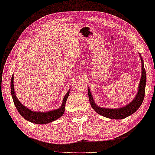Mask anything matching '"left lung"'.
<instances>
[{"label": "left lung", "instance_id": "obj_1", "mask_svg": "<svg viewBox=\"0 0 155 155\" xmlns=\"http://www.w3.org/2000/svg\"><path fill=\"white\" fill-rule=\"evenodd\" d=\"M140 59H141V78L140 80L139 85H138V92L136 95L135 98L129 103L128 104L124 106V107H120L118 108H106L100 107L95 104L93 98L91 94V91L89 87H87L88 90V97L90 103L92 108L96 111L98 114L103 115L106 117L110 119H115V120H120L125 118V117L132 115L134 113L137 111L138 108L140 107L142 104L143 101L145 92V85H146V72H145L144 66H143V58L140 54Z\"/></svg>", "mask_w": 155, "mask_h": 155}]
</instances>
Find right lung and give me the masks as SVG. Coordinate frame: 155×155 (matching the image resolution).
Returning a JSON list of instances; mask_svg holds the SVG:
<instances>
[{"mask_svg":"<svg viewBox=\"0 0 155 155\" xmlns=\"http://www.w3.org/2000/svg\"><path fill=\"white\" fill-rule=\"evenodd\" d=\"M10 88L14 104H15L18 112L26 120L35 124H47L61 117L64 114V110H65V103L68 100L69 94H70V91H69L64 97L61 107L58 109L47 112H38L30 110L18 101L17 97L15 94V88H14V75L12 76Z\"/></svg>","mask_w":155,"mask_h":155,"instance_id":"right-lung-1","label":"right lung"}]
</instances>
